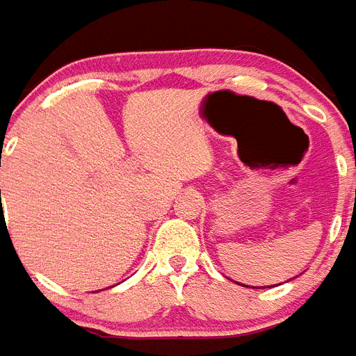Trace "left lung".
Masks as SVG:
<instances>
[{"label":"left lung","mask_w":356,"mask_h":356,"mask_svg":"<svg viewBox=\"0 0 356 356\" xmlns=\"http://www.w3.org/2000/svg\"><path fill=\"white\" fill-rule=\"evenodd\" d=\"M253 288H257V286H253Z\"/></svg>","instance_id":"left-lung-1"}]
</instances>
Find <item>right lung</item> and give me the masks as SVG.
<instances>
[{"label": "right lung", "instance_id": "obj_1", "mask_svg": "<svg viewBox=\"0 0 356 356\" xmlns=\"http://www.w3.org/2000/svg\"><path fill=\"white\" fill-rule=\"evenodd\" d=\"M0 192H1V190H0Z\"/></svg>", "mask_w": 356, "mask_h": 356}]
</instances>
